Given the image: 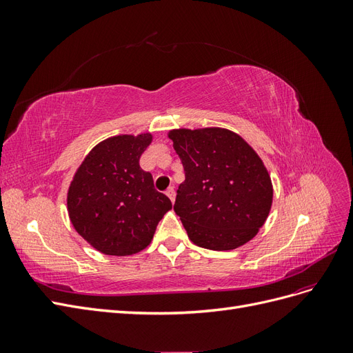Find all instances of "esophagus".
Wrapping results in <instances>:
<instances>
[{
	"mask_svg": "<svg viewBox=\"0 0 353 353\" xmlns=\"http://www.w3.org/2000/svg\"><path fill=\"white\" fill-rule=\"evenodd\" d=\"M166 196L170 199V201H175V190H174V187H169L168 190H166Z\"/></svg>",
	"mask_w": 353,
	"mask_h": 353,
	"instance_id": "obj_1",
	"label": "esophagus"
}]
</instances>
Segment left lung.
<instances>
[{
  "mask_svg": "<svg viewBox=\"0 0 353 353\" xmlns=\"http://www.w3.org/2000/svg\"><path fill=\"white\" fill-rule=\"evenodd\" d=\"M185 170L174 210L199 248L232 250L250 241L270 215L272 183L262 159L225 128L169 131Z\"/></svg>",
  "mask_w": 353,
  "mask_h": 353,
  "instance_id": "obj_1",
  "label": "left lung"
}]
</instances>
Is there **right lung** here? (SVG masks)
Masks as SVG:
<instances>
[{
    "mask_svg": "<svg viewBox=\"0 0 353 353\" xmlns=\"http://www.w3.org/2000/svg\"><path fill=\"white\" fill-rule=\"evenodd\" d=\"M150 132L114 135L95 145L73 175L68 212L73 228L95 250L130 256L152 243L159 221L172 209L140 168Z\"/></svg>",
    "mask_w": 353,
    "mask_h": 353,
    "instance_id": "obj_1",
    "label": "right lung"
}]
</instances>
